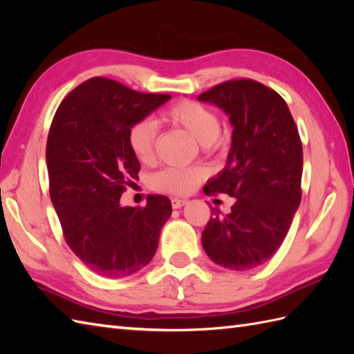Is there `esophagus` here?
Listing matches in <instances>:
<instances>
[{
    "label": "esophagus",
    "instance_id": "obj_1",
    "mask_svg": "<svg viewBox=\"0 0 354 354\" xmlns=\"http://www.w3.org/2000/svg\"><path fill=\"white\" fill-rule=\"evenodd\" d=\"M187 202H189V201L184 199V198H173L171 199V207L173 208H181L187 204Z\"/></svg>",
    "mask_w": 354,
    "mask_h": 354
}]
</instances>
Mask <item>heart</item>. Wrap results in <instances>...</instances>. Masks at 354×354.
I'll return each mask as SVG.
<instances>
[{"label":"heart","mask_w":354,"mask_h":354,"mask_svg":"<svg viewBox=\"0 0 354 354\" xmlns=\"http://www.w3.org/2000/svg\"><path fill=\"white\" fill-rule=\"evenodd\" d=\"M167 122L183 127L201 146H213L219 140L221 120L213 108L193 100H181L164 111ZM156 124L153 120H140L127 132V142L140 162H149L153 156ZM204 178L196 167H165L152 176V185L158 190L183 194L192 192Z\"/></svg>","instance_id":"b5f03b06"}]
</instances>
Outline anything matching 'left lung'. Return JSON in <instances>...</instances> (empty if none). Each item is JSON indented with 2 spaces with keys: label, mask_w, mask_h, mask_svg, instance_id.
Here are the masks:
<instances>
[{
  "label": "left lung",
  "mask_w": 354,
  "mask_h": 354,
  "mask_svg": "<svg viewBox=\"0 0 354 354\" xmlns=\"http://www.w3.org/2000/svg\"><path fill=\"white\" fill-rule=\"evenodd\" d=\"M198 99L223 109L234 127L227 165L204 192L236 202L230 214L213 209L202 246L219 266L250 270L278 251L301 202V138L283 97L255 80L223 82Z\"/></svg>",
  "instance_id": "8db88e82"
}]
</instances>
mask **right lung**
I'll use <instances>...</instances> for the list:
<instances>
[{
	"label": "right lung",
	"instance_id": "right-lung-1",
	"mask_svg": "<svg viewBox=\"0 0 354 354\" xmlns=\"http://www.w3.org/2000/svg\"><path fill=\"white\" fill-rule=\"evenodd\" d=\"M171 99L93 77L65 97L47 140L50 198L66 243L93 272L122 278L152 260L171 202L150 194L142 208L120 198L138 178L127 142L133 123Z\"/></svg>",
	"mask_w": 354,
	"mask_h": 354
}]
</instances>
